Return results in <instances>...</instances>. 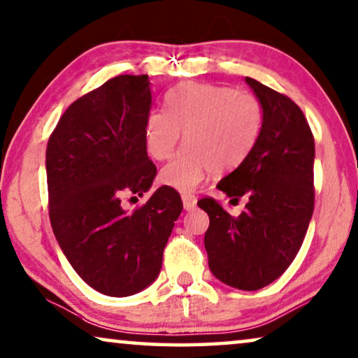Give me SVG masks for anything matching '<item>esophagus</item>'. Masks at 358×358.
Instances as JSON below:
<instances>
[{
    "mask_svg": "<svg viewBox=\"0 0 358 358\" xmlns=\"http://www.w3.org/2000/svg\"><path fill=\"white\" fill-rule=\"evenodd\" d=\"M182 203H184V208L187 211L194 210L196 206V196L192 195V194H184L182 195Z\"/></svg>",
    "mask_w": 358,
    "mask_h": 358,
    "instance_id": "34e87169",
    "label": "esophagus"
}]
</instances>
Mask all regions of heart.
Wrapping results in <instances>:
<instances>
[{
  "mask_svg": "<svg viewBox=\"0 0 358 358\" xmlns=\"http://www.w3.org/2000/svg\"><path fill=\"white\" fill-rule=\"evenodd\" d=\"M166 110L145 119L143 142L153 159L173 155L184 131L185 143L162 169L163 184L182 192L210 171L231 173L248 158L263 129V106L253 93L213 84H182L166 95Z\"/></svg>",
  "mask_w": 358,
  "mask_h": 358,
  "instance_id": "1",
  "label": "heart"
}]
</instances>
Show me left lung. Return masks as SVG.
Returning a JSON list of instances; mask_svg holds the SVG:
<instances>
[{
	"mask_svg": "<svg viewBox=\"0 0 358 358\" xmlns=\"http://www.w3.org/2000/svg\"><path fill=\"white\" fill-rule=\"evenodd\" d=\"M263 106L260 138L217 189L231 201L245 199L231 216L211 196L199 200L210 216L205 248L211 273L227 286L258 291L286 271L307 234L315 206V138L291 98L245 77Z\"/></svg>",
	"mask_w": 358,
	"mask_h": 358,
	"instance_id": "left-lung-1",
	"label": "left lung"
}]
</instances>
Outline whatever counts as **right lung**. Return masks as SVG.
I'll return each mask as SVG.
<instances>
[{"label": "right lung", "instance_id": "obj_1", "mask_svg": "<svg viewBox=\"0 0 358 358\" xmlns=\"http://www.w3.org/2000/svg\"><path fill=\"white\" fill-rule=\"evenodd\" d=\"M152 110L148 76H117L76 100L46 147L50 221L61 250L95 291L127 297L159 274L182 200L163 185L129 211L126 196L152 187L143 142ZM136 199V196H134Z\"/></svg>", "mask_w": 358, "mask_h": 358}]
</instances>
